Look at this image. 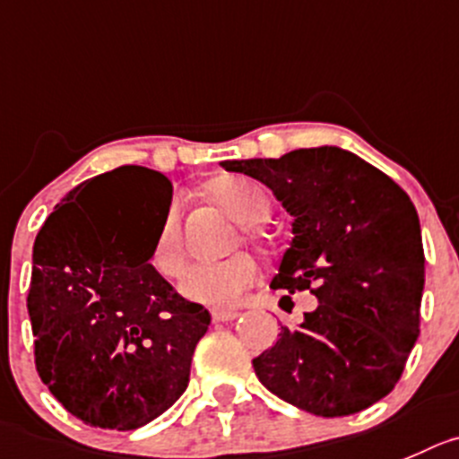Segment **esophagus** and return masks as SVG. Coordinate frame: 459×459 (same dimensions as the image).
<instances>
[{
  "mask_svg": "<svg viewBox=\"0 0 459 459\" xmlns=\"http://www.w3.org/2000/svg\"><path fill=\"white\" fill-rule=\"evenodd\" d=\"M238 313L237 311H212V322L213 325H222V322H232L237 320Z\"/></svg>",
  "mask_w": 459,
  "mask_h": 459,
  "instance_id": "esophagus-1",
  "label": "esophagus"
}]
</instances>
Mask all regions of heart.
Instances as JSON below:
<instances>
[{
    "instance_id": "obj_1",
    "label": "heart",
    "mask_w": 459,
    "mask_h": 459,
    "mask_svg": "<svg viewBox=\"0 0 459 459\" xmlns=\"http://www.w3.org/2000/svg\"><path fill=\"white\" fill-rule=\"evenodd\" d=\"M207 195L218 209L246 225L241 230V241L264 247V230L255 227L270 213V198L259 182L241 176L213 178L207 185ZM151 264L161 277H180L186 265L185 247L180 237V200L173 198L161 218L160 232L151 252ZM256 264L247 255H232L213 264H198L185 274L180 292L186 299L216 308H232L241 302L243 292L255 283Z\"/></svg>"
}]
</instances>
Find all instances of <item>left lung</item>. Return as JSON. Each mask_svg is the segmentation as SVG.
I'll return each mask as SVG.
<instances>
[{
    "label": "left lung",
    "instance_id": "left-lung-1",
    "mask_svg": "<svg viewBox=\"0 0 459 459\" xmlns=\"http://www.w3.org/2000/svg\"><path fill=\"white\" fill-rule=\"evenodd\" d=\"M222 167L264 182L295 218L270 286L311 290L320 302L252 360L259 381L317 417L360 412L390 394L419 335L426 274L408 194L335 146Z\"/></svg>",
    "mask_w": 459,
    "mask_h": 459
}]
</instances>
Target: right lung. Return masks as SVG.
Returning <instances> with one entry per match:
<instances>
[{
    "label": "right lung",
    "mask_w": 459,
    "mask_h": 459,
    "mask_svg": "<svg viewBox=\"0 0 459 459\" xmlns=\"http://www.w3.org/2000/svg\"><path fill=\"white\" fill-rule=\"evenodd\" d=\"M69 191L40 227L26 307L36 369L67 412L94 429L133 430L189 385L191 356L212 322L151 265L134 198L171 203L169 178L119 167Z\"/></svg>",
    "instance_id": "add662e5"
}]
</instances>
